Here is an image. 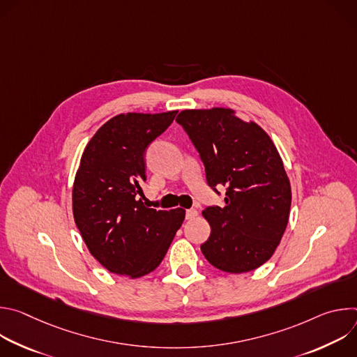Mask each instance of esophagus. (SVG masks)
Instances as JSON below:
<instances>
[{
	"instance_id": "34e87169",
	"label": "esophagus",
	"mask_w": 357,
	"mask_h": 357,
	"mask_svg": "<svg viewBox=\"0 0 357 357\" xmlns=\"http://www.w3.org/2000/svg\"><path fill=\"white\" fill-rule=\"evenodd\" d=\"M196 216H197V211H196V209H188L186 213H185L186 220H192V219H195Z\"/></svg>"
}]
</instances>
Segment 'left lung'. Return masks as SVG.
<instances>
[{"label":"left lung","instance_id":"8db88e82","mask_svg":"<svg viewBox=\"0 0 357 357\" xmlns=\"http://www.w3.org/2000/svg\"><path fill=\"white\" fill-rule=\"evenodd\" d=\"M205 165L208 185L226 188L225 208L206 206L211 237L200 245L216 268L241 274L271 259L285 231L291 185L268 134L233 110H183L176 117Z\"/></svg>","mask_w":357,"mask_h":357}]
</instances>
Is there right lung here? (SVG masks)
I'll return each mask as SVG.
<instances>
[{
    "mask_svg": "<svg viewBox=\"0 0 357 357\" xmlns=\"http://www.w3.org/2000/svg\"><path fill=\"white\" fill-rule=\"evenodd\" d=\"M178 112L120 114L84 148L73 185V216L91 256L113 274L154 271L185 219L183 209L158 211L142 202L145 149Z\"/></svg>",
    "mask_w": 357,
    "mask_h": 357,
    "instance_id": "add662e5",
    "label": "right lung"
}]
</instances>
